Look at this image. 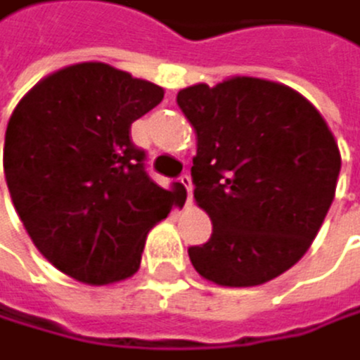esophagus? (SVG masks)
I'll list each match as a JSON object with an SVG mask.
<instances>
[{
	"mask_svg": "<svg viewBox=\"0 0 360 360\" xmlns=\"http://www.w3.org/2000/svg\"><path fill=\"white\" fill-rule=\"evenodd\" d=\"M180 182H182V187L187 189V202L191 205V200H193V182H191V176H187V173H184V176H180Z\"/></svg>",
	"mask_w": 360,
	"mask_h": 360,
	"instance_id": "34e87169",
	"label": "esophagus"
}]
</instances>
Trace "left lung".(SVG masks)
Segmentation results:
<instances>
[{
  "label": "left lung",
  "instance_id": "left-lung-1",
  "mask_svg": "<svg viewBox=\"0 0 360 360\" xmlns=\"http://www.w3.org/2000/svg\"><path fill=\"white\" fill-rule=\"evenodd\" d=\"M178 106L198 138L193 198L214 224L191 265L222 287L281 276L334 200L341 151L327 122L298 91L245 75L182 89Z\"/></svg>",
  "mask_w": 360,
  "mask_h": 360
}]
</instances>
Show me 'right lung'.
I'll list each match as a JSON object with an SVG mask.
<instances>
[{
  "label": "right lung",
  "instance_id": "right-lung-1",
  "mask_svg": "<svg viewBox=\"0 0 360 360\" xmlns=\"http://www.w3.org/2000/svg\"><path fill=\"white\" fill-rule=\"evenodd\" d=\"M165 98L162 86L104 62L39 79L8 120L6 184L24 227L53 267L86 285L138 271L146 233L184 189L144 171L131 124Z\"/></svg>",
  "mask_w": 360,
  "mask_h": 360
}]
</instances>
